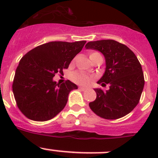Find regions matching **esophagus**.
Returning a JSON list of instances; mask_svg holds the SVG:
<instances>
[{
    "label": "esophagus",
    "mask_w": 158,
    "mask_h": 158,
    "mask_svg": "<svg viewBox=\"0 0 158 158\" xmlns=\"http://www.w3.org/2000/svg\"><path fill=\"white\" fill-rule=\"evenodd\" d=\"M79 89L82 91H85L87 89V88H85V87H82V86H79Z\"/></svg>",
    "instance_id": "1"
}]
</instances>
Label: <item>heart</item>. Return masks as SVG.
Masks as SVG:
<instances>
[{
    "label": "heart",
    "instance_id": "b5f03b06",
    "mask_svg": "<svg viewBox=\"0 0 158 158\" xmlns=\"http://www.w3.org/2000/svg\"><path fill=\"white\" fill-rule=\"evenodd\" d=\"M100 55L98 52H90V55H89V58L92 59L95 56ZM71 79L73 80V82H74L75 83L79 84V85H87L90 82V81L92 80V78L89 76V75L85 74L83 72H76V73H73L71 75Z\"/></svg>",
    "mask_w": 158,
    "mask_h": 158
}]
</instances>
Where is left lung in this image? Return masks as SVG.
<instances>
[{
	"mask_svg": "<svg viewBox=\"0 0 158 158\" xmlns=\"http://www.w3.org/2000/svg\"><path fill=\"white\" fill-rule=\"evenodd\" d=\"M85 47L104 55L106 72L98 83L110 85L107 91L95 89L96 99L89 103V107L102 118L124 117L136 107L141 98L144 85L141 63L127 46L113 40L92 41Z\"/></svg>",
	"mask_w": 158,
	"mask_h": 158,
	"instance_id": "left-lung-1",
	"label": "left lung"
}]
</instances>
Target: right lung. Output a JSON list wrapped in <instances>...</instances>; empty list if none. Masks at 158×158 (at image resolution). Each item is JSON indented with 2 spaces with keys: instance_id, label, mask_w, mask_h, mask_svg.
<instances>
[{
  "instance_id": "obj_1",
  "label": "right lung",
  "mask_w": 158,
  "mask_h": 158,
  "mask_svg": "<svg viewBox=\"0 0 158 158\" xmlns=\"http://www.w3.org/2000/svg\"><path fill=\"white\" fill-rule=\"evenodd\" d=\"M86 41H55L42 44L25 54L19 63L13 81V92L20 111L36 122L53 118L66 106L69 92L78 89L69 80H52L57 73L68 69L70 62Z\"/></svg>"
}]
</instances>
